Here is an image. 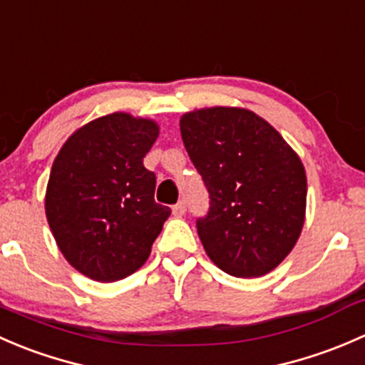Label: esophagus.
I'll return each mask as SVG.
<instances>
[{
	"instance_id": "obj_1",
	"label": "esophagus",
	"mask_w": 365,
	"mask_h": 365,
	"mask_svg": "<svg viewBox=\"0 0 365 365\" xmlns=\"http://www.w3.org/2000/svg\"><path fill=\"white\" fill-rule=\"evenodd\" d=\"M185 210H187L185 201H178V203L173 206V215H175V217L185 215Z\"/></svg>"
}]
</instances>
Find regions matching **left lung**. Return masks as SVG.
Returning a JSON list of instances; mask_svg holds the SVG:
<instances>
[{
	"mask_svg": "<svg viewBox=\"0 0 365 365\" xmlns=\"http://www.w3.org/2000/svg\"><path fill=\"white\" fill-rule=\"evenodd\" d=\"M183 145L210 194L197 235L210 259L233 277H259L295 247L305 220L300 157L256 113L206 108L180 120Z\"/></svg>",
	"mask_w": 365,
	"mask_h": 365,
	"instance_id": "left-lung-1",
	"label": "left lung"
}]
</instances>
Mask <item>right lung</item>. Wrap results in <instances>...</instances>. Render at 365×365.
I'll list each match as a JSON object with an SVG mask.
<instances>
[{"label": "right lung", "instance_id": "add662e5", "mask_svg": "<svg viewBox=\"0 0 365 365\" xmlns=\"http://www.w3.org/2000/svg\"><path fill=\"white\" fill-rule=\"evenodd\" d=\"M159 125L113 113L77 128L51 168L46 215L65 259L86 277L114 282L148 259L169 206L155 203L143 159Z\"/></svg>", "mask_w": 365, "mask_h": 365}]
</instances>
